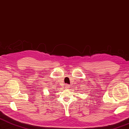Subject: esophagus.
I'll return each mask as SVG.
<instances>
[{"mask_svg":"<svg viewBox=\"0 0 129 129\" xmlns=\"http://www.w3.org/2000/svg\"><path fill=\"white\" fill-rule=\"evenodd\" d=\"M65 87L66 88H70V85H69V84H66L65 85Z\"/></svg>","mask_w":129,"mask_h":129,"instance_id":"1","label":"esophagus"}]
</instances>
